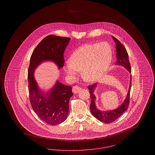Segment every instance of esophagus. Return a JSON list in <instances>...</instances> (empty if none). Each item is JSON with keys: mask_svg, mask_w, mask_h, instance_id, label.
<instances>
[{"mask_svg": "<svg viewBox=\"0 0 155 155\" xmlns=\"http://www.w3.org/2000/svg\"><path fill=\"white\" fill-rule=\"evenodd\" d=\"M81 90H82V89L80 87H79L78 86H77V85L74 86L73 87V89H72V91H73V93H74V94L78 93L80 91H81Z\"/></svg>", "mask_w": 155, "mask_h": 155, "instance_id": "obj_1", "label": "esophagus"}]
</instances>
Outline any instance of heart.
I'll use <instances>...</instances> for the list:
<instances>
[{
  "label": "heart",
  "mask_w": 155,
  "mask_h": 155,
  "mask_svg": "<svg viewBox=\"0 0 155 155\" xmlns=\"http://www.w3.org/2000/svg\"><path fill=\"white\" fill-rule=\"evenodd\" d=\"M111 59L112 49L107 42L85 45L73 53L65 71L72 77L81 71L85 81L95 82L101 80L107 71Z\"/></svg>",
  "instance_id": "b5f03b06"
}]
</instances>
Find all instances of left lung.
<instances>
[{"instance_id":"obj_1","label":"left lung","mask_w":155,"mask_h":155,"mask_svg":"<svg viewBox=\"0 0 155 155\" xmlns=\"http://www.w3.org/2000/svg\"><path fill=\"white\" fill-rule=\"evenodd\" d=\"M111 37L116 45V53H117L116 64L125 67L130 73H131V66H130V63L128 59V54L125 47L115 37L113 36H111ZM96 85H97L96 84H94L91 85H89L88 87V88L89 90L91 100L90 109L91 111L92 114L98 120L102 122L107 123V124L110 123L114 121L116 119H117L124 111L127 110L128 107L129 102H130V90L131 87V74L130 77V84L129 89H128V92L127 97L125 98V101L121 104V105L120 107L113 110L101 111L99 110L96 107V104H95L96 96H95V95L94 94V92L96 89Z\"/></svg>"}]
</instances>
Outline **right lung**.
Masks as SVG:
<instances>
[{
	"label": "right lung",
	"instance_id": "right-lung-1",
	"mask_svg": "<svg viewBox=\"0 0 155 155\" xmlns=\"http://www.w3.org/2000/svg\"><path fill=\"white\" fill-rule=\"evenodd\" d=\"M70 38L49 35L38 45L30 58L28 71L30 103L37 116L48 124H59L66 120L72 88L57 81L48 93L41 91L34 76L35 69L45 61H52L59 69L64 66V52Z\"/></svg>",
	"mask_w": 155,
	"mask_h": 155
}]
</instances>
